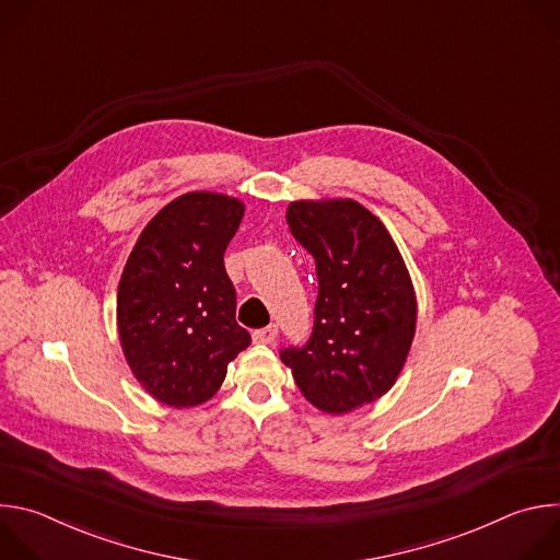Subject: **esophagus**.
Here are the masks:
<instances>
[{
    "instance_id": "1",
    "label": "esophagus",
    "mask_w": 560,
    "mask_h": 560,
    "mask_svg": "<svg viewBox=\"0 0 560 560\" xmlns=\"http://www.w3.org/2000/svg\"><path fill=\"white\" fill-rule=\"evenodd\" d=\"M277 335H279V328L272 324V326H268V328H261V330H255L253 332V339H255V343H275V339H277Z\"/></svg>"
}]
</instances>
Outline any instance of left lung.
<instances>
[{"label":"left lung","mask_w":560,"mask_h":560,"mask_svg":"<svg viewBox=\"0 0 560 560\" xmlns=\"http://www.w3.org/2000/svg\"><path fill=\"white\" fill-rule=\"evenodd\" d=\"M285 219L314 257L318 296L307 343L283 348L281 361L314 408L346 415L376 401L406 365L417 330L412 279L359 201H292Z\"/></svg>","instance_id":"left-lung-1"}]
</instances>
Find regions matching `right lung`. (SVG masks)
<instances>
[{
  "instance_id": "obj_1",
  "label": "right lung",
  "mask_w": 560,
  "mask_h": 560,
  "mask_svg": "<svg viewBox=\"0 0 560 560\" xmlns=\"http://www.w3.org/2000/svg\"><path fill=\"white\" fill-rule=\"evenodd\" d=\"M246 206L186 192L159 210L126 261L117 290L124 357L141 387L171 408H192L221 387L228 363L250 346L236 324L223 253Z\"/></svg>"
}]
</instances>
